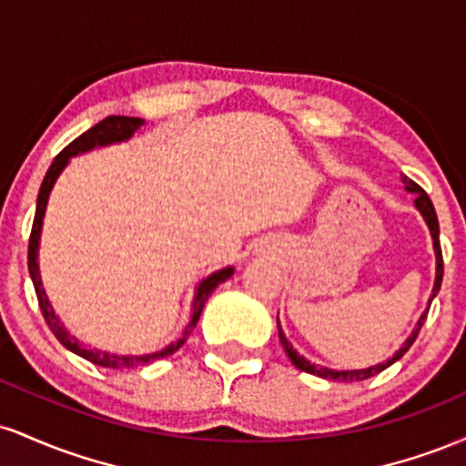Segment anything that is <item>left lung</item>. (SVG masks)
<instances>
[{
  "mask_svg": "<svg viewBox=\"0 0 466 466\" xmlns=\"http://www.w3.org/2000/svg\"><path fill=\"white\" fill-rule=\"evenodd\" d=\"M403 184H405V190L411 192L414 195V208L420 212V217L425 218L427 228H430V234H431V243H434V254H436V280H434V289H431V296H430V304L431 300L436 298V293L441 291V285H442V251H441V240H438V234H441V229H438V217H436V210H434V203H431L430 197H427V192L420 188L419 184H414V181L403 177ZM430 311V309H427ZM427 311L420 315L419 322H416L414 330H411V335L408 339L403 341V346L394 352L392 357H390L388 361L383 363H377V366H370V368H361V370H333V368H326V366H318V363L309 361L307 357H302L300 352L291 346V341L287 339V335L282 333V326H280V319H278V337H280V344L285 352L289 355V360H291L293 366L298 368V370L302 372H309V374H315V377H322V379H329V381H363V379H370L374 374H379L381 370H386L388 366H392L394 361H399L400 357L405 355V352L410 350V346L414 344L416 335H419L422 322H425L427 318Z\"/></svg>",
  "mask_w": 466,
  "mask_h": 466,
  "instance_id": "left-lung-1",
  "label": "left lung"
}]
</instances>
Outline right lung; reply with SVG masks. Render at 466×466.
<instances>
[{
    "label": "right lung",
    "mask_w": 466,
    "mask_h": 466,
    "mask_svg": "<svg viewBox=\"0 0 466 466\" xmlns=\"http://www.w3.org/2000/svg\"><path fill=\"white\" fill-rule=\"evenodd\" d=\"M144 127L142 117H131V116H109L105 120H100L98 125H94L92 129L85 131L83 136L76 137L69 147L63 148L61 153L56 155L55 162H52L50 168H47L44 184L39 188V197H36V212H35V223H32V232H30V243H28V271L32 278V285H35L36 291V300H39L41 313H44L47 326L55 333V337L66 346L67 350H72L74 355L83 357V360L96 363V366L109 368V370H129V368H137V366H147V363L164 360V357L173 355L177 352L184 341L188 339V335L192 333L197 322H199V315L206 307V300L210 298V293L226 282L228 278H232L234 267H223V269L212 271L210 276H206L203 280L197 285L195 289V298H192V309H190V319L186 324L184 333L177 341H170L168 346L157 352H148V355H117V352H109V350H100L94 349V346L83 344L78 337L69 335V330L66 329V324L61 322V318L55 313L50 300H47V293L44 289V282H41V274H39V240H41V229H44V217H46V208H47V199H50V192L55 188L56 179L61 177V173L66 170V166L69 164V159L76 157V155L89 153L94 148L100 147H111V144H120L131 140L136 136L137 129Z\"/></svg>",
    "instance_id": "obj_1"
}]
</instances>
